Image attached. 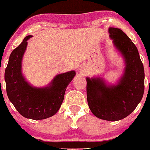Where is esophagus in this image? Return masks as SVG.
Returning <instances> with one entry per match:
<instances>
[{
    "label": "esophagus",
    "instance_id": "obj_1",
    "mask_svg": "<svg viewBox=\"0 0 150 150\" xmlns=\"http://www.w3.org/2000/svg\"><path fill=\"white\" fill-rule=\"evenodd\" d=\"M84 69L83 68H79V71H80V72H84Z\"/></svg>",
    "mask_w": 150,
    "mask_h": 150
}]
</instances>
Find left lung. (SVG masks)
<instances>
[{
  "label": "left lung",
  "mask_w": 150,
  "mask_h": 150,
  "mask_svg": "<svg viewBox=\"0 0 150 150\" xmlns=\"http://www.w3.org/2000/svg\"><path fill=\"white\" fill-rule=\"evenodd\" d=\"M108 32L125 61L124 75L115 85H108L100 77H86V95L89 107L96 117L118 121L129 116L141 101L145 72L138 49L127 34L112 27Z\"/></svg>",
  "instance_id": "left-lung-1"
}]
</instances>
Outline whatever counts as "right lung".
<instances>
[{
	"instance_id": "1",
	"label": "right lung",
	"mask_w": 150,
	"mask_h": 150,
	"mask_svg": "<svg viewBox=\"0 0 150 150\" xmlns=\"http://www.w3.org/2000/svg\"><path fill=\"white\" fill-rule=\"evenodd\" d=\"M28 35L12 52L5 72L9 100L23 117L34 120H45L57 112L64 98L65 91L75 75V70L54 77L47 86L34 87L26 82L21 73V61L27 47Z\"/></svg>"
}]
</instances>
